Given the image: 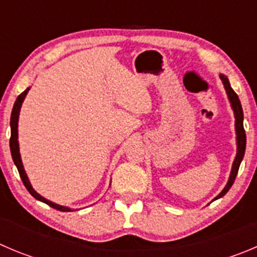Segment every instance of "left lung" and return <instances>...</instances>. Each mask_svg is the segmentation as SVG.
<instances>
[{"instance_id": "8db88e82", "label": "left lung", "mask_w": 257, "mask_h": 257, "mask_svg": "<svg viewBox=\"0 0 257 257\" xmlns=\"http://www.w3.org/2000/svg\"><path fill=\"white\" fill-rule=\"evenodd\" d=\"M220 80H222L223 85H224V88H226L227 96H228V100L231 102V106L233 109L234 112V126H236V141H237V155L236 158H234L233 165H232V170H231V175H229L228 183L227 185L224 186L222 191L215 196L213 200H217V199L222 198L223 195H226L227 191L231 189V186L233 185L234 179L237 176V172H238L239 165H241L242 158L244 156V150H246V133H244L243 129V111H242V106H241V101H239L238 96L237 93L232 90L231 85H229L228 78L224 76V74H219Z\"/></svg>"}]
</instances>
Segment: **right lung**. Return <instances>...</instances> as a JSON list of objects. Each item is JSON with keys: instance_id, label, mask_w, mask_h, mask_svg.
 Returning a JSON list of instances; mask_svg holds the SVG:
<instances>
[{"instance_id": "obj_1", "label": "right lung", "mask_w": 257, "mask_h": 257, "mask_svg": "<svg viewBox=\"0 0 257 257\" xmlns=\"http://www.w3.org/2000/svg\"><path fill=\"white\" fill-rule=\"evenodd\" d=\"M29 90H30V87L26 88V90L24 91L23 93H20V95L18 96V99H16L15 104H14L13 112H11V119H10V126H11V138H10V150H11V156H13L14 164H15L16 167H18L19 174H20V177H21V180H23V183H24V185H25V188L28 189L29 193H30L31 195L34 196L35 199H38V200L43 201V203H45V204H48V205H49V207L54 208V209L61 210V212H71V210H72L71 208H67V207H63V205L56 204V203H53V201L48 200V199L43 198L42 195H39V194H38L37 191H35L34 189H33V186H31L30 181H29V179H28V175H26L25 170H24L23 161H21L20 151H19L18 123H19V114H20L21 105H23V101H24V99H25V96H26V93H28Z\"/></svg>"}]
</instances>
